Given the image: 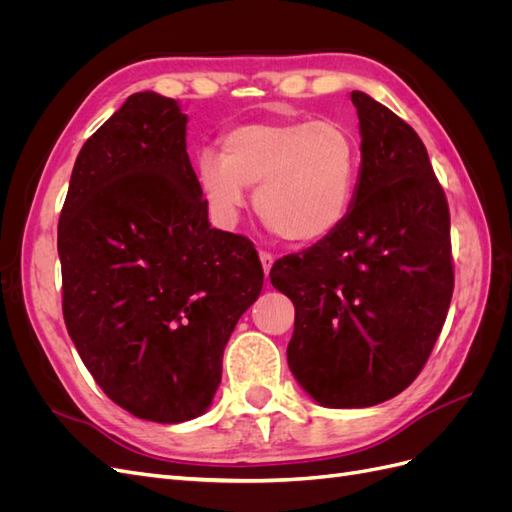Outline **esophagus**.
I'll list each match as a JSON object with an SVG mask.
<instances>
[{
    "mask_svg": "<svg viewBox=\"0 0 512 512\" xmlns=\"http://www.w3.org/2000/svg\"><path fill=\"white\" fill-rule=\"evenodd\" d=\"M273 254L271 252H260V262H262V269H265V275H269L271 267H273Z\"/></svg>",
    "mask_w": 512,
    "mask_h": 512,
    "instance_id": "34e87169",
    "label": "esophagus"
}]
</instances>
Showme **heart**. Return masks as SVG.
Segmentation results:
<instances>
[{"instance_id": "obj_1", "label": "heart", "mask_w": 512, "mask_h": 512, "mask_svg": "<svg viewBox=\"0 0 512 512\" xmlns=\"http://www.w3.org/2000/svg\"><path fill=\"white\" fill-rule=\"evenodd\" d=\"M198 183L211 209L232 222L256 188L254 205L275 235L294 245L322 241L344 224L361 173V145L331 119L258 121L220 138V156H198Z\"/></svg>"}]
</instances>
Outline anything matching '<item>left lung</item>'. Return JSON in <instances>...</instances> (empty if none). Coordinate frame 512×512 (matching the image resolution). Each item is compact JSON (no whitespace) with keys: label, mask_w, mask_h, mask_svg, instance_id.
I'll return each instance as SVG.
<instances>
[{"label":"left lung","mask_w":512,"mask_h":512,"mask_svg":"<svg viewBox=\"0 0 512 512\" xmlns=\"http://www.w3.org/2000/svg\"><path fill=\"white\" fill-rule=\"evenodd\" d=\"M361 175L344 224L273 265L294 303L288 365L320 406L367 408L421 374L451 305V213L427 149L391 108L352 91Z\"/></svg>","instance_id":"1"}]
</instances>
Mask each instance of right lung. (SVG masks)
I'll return each mask as SVG.
<instances>
[{"instance_id": "right-lung-1", "label": "right lung", "mask_w": 512, "mask_h": 512, "mask_svg": "<svg viewBox=\"0 0 512 512\" xmlns=\"http://www.w3.org/2000/svg\"><path fill=\"white\" fill-rule=\"evenodd\" d=\"M173 98L132 94L87 138L57 226L61 309L89 374L156 423L203 414L262 290L243 235L211 228Z\"/></svg>"}]
</instances>
